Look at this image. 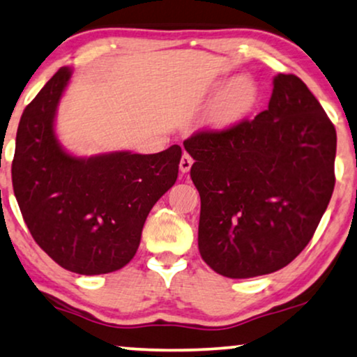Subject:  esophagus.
I'll return each instance as SVG.
<instances>
[{"label": "esophagus", "instance_id": "obj_1", "mask_svg": "<svg viewBox=\"0 0 357 357\" xmlns=\"http://www.w3.org/2000/svg\"><path fill=\"white\" fill-rule=\"evenodd\" d=\"M192 165H193V159H192V155H190L188 153H183V154H182V159H180V164H178L180 172H182V174H187L188 170L192 169Z\"/></svg>", "mask_w": 357, "mask_h": 357}]
</instances>
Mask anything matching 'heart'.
I'll return each mask as SVG.
<instances>
[{"mask_svg": "<svg viewBox=\"0 0 357 357\" xmlns=\"http://www.w3.org/2000/svg\"><path fill=\"white\" fill-rule=\"evenodd\" d=\"M213 97L216 99L209 110V123L214 128H229L241 123L257 109L260 87L252 76L242 75L231 82L219 81L213 87Z\"/></svg>", "mask_w": 357, "mask_h": 357, "instance_id": "1", "label": "heart"}]
</instances>
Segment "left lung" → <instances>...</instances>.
Returning a JSON list of instances; mask_svg holds the SVG:
<instances>
[{"instance_id":"left-lung-1","label":"left lung","mask_w":357,"mask_h":357,"mask_svg":"<svg viewBox=\"0 0 357 357\" xmlns=\"http://www.w3.org/2000/svg\"><path fill=\"white\" fill-rule=\"evenodd\" d=\"M202 198L198 248L214 271H278L310 242L335 188L336 131L294 75H278L268 109L183 141Z\"/></svg>"}]
</instances>
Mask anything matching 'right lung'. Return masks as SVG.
<instances>
[{
	"label": "right lung",
	"instance_id": "add662e5",
	"mask_svg": "<svg viewBox=\"0 0 357 357\" xmlns=\"http://www.w3.org/2000/svg\"><path fill=\"white\" fill-rule=\"evenodd\" d=\"M70 77V68H60L24 110L13 188L33 241L53 261L77 275H105L135 257L151 208L177 180L182 148L92 158L66 153L55 115Z\"/></svg>",
	"mask_w": 357,
	"mask_h": 357
}]
</instances>
